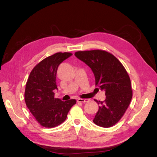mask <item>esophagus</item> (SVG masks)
<instances>
[{
	"mask_svg": "<svg viewBox=\"0 0 157 157\" xmlns=\"http://www.w3.org/2000/svg\"><path fill=\"white\" fill-rule=\"evenodd\" d=\"M78 102H82V103H85L86 102L88 101V99H84V98H78Z\"/></svg>",
	"mask_w": 157,
	"mask_h": 157,
	"instance_id": "1",
	"label": "esophagus"
}]
</instances>
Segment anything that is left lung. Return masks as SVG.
Instances as JSON below:
<instances>
[{
	"mask_svg": "<svg viewBox=\"0 0 157 157\" xmlns=\"http://www.w3.org/2000/svg\"><path fill=\"white\" fill-rule=\"evenodd\" d=\"M75 56L92 69L96 86L105 92L104 101L94 100L99 107L93 122L102 128L115 125L124 115L132 98L128 72L114 55L105 51H78Z\"/></svg>",
	"mask_w": 157,
	"mask_h": 157,
	"instance_id": "1",
	"label": "left lung"
}]
</instances>
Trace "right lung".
I'll use <instances>...</instances> for the list:
<instances>
[{
	"label": "right lung",
	"mask_w": 157,
	"mask_h": 157,
	"mask_svg": "<svg viewBox=\"0 0 157 157\" xmlns=\"http://www.w3.org/2000/svg\"><path fill=\"white\" fill-rule=\"evenodd\" d=\"M71 55L70 52H57L42 60L32 69L26 83L25 104L36 121L45 128L61 124L76 103L75 99L64 102L55 98L53 92L58 89L56 78L59 66Z\"/></svg>",
	"instance_id": "right-lung-1"
}]
</instances>
